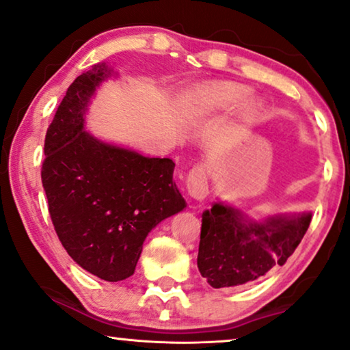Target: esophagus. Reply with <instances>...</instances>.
<instances>
[{"instance_id":"1","label":"esophagus","mask_w":350,"mask_h":350,"mask_svg":"<svg viewBox=\"0 0 350 350\" xmlns=\"http://www.w3.org/2000/svg\"><path fill=\"white\" fill-rule=\"evenodd\" d=\"M187 191H189V195L193 200H206L208 195V184L204 166L198 165L190 171L189 177H187Z\"/></svg>"}]
</instances>
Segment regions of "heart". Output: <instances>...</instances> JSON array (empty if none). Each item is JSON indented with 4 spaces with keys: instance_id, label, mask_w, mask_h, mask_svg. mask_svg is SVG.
Wrapping results in <instances>:
<instances>
[{
    "instance_id": "obj_1",
    "label": "heart",
    "mask_w": 350,
    "mask_h": 350,
    "mask_svg": "<svg viewBox=\"0 0 350 350\" xmlns=\"http://www.w3.org/2000/svg\"><path fill=\"white\" fill-rule=\"evenodd\" d=\"M252 94L248 86L234 81H211L202 85L193 94L189 102L182 107V114L189 122H198L211 114L229 109L247 100ZM260 109V103L256 98H252L245 103L243 118L247 121L256 116Z\"/></svg>"
}]
</instances>
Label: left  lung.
Here are the masks:
<instances>
[{
	"label": "left lung",
	"mask_w": 350,
	"mask_h": 350,
	"mask_svg": "<svg viewBox=\"0 0 350 350\" xmlns=\"http://www.w3.org/2000/svg\"><path fill=\"white\" fill-rule=\"evenodd\" d=\"M311 212L254 218L241 207L212 202L202 212L198 269L212 288H236L283 265L304 239Z\"/></svg>",
	"instance_id": "1"
}]
</instances>
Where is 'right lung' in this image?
Segmentation results:
<instances>
[{
  "mask_svg": "<svg viewBox=\"0 0 350 350\" xmlns=\"http://www.w3.org/2000/svg\"><path fill=\"white\" fill-rule=\"evenodd\" d=\"M116 77L98 62L75 78L46 130L42 165L62 247L86 272L111 283L133 275L148 234L187 207L173 160L146 157L86 130L92 97Z\"/></svg>",
  "mask_w": 350,
  "mask_h": 350,
  "instance_id": "1",
  "label": "right lung"
}]
</instances>
